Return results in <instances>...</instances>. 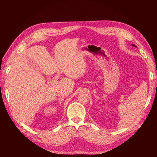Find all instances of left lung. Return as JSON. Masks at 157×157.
Here are the masks:
<instances>
[{"label": "left lung", "instance_id": "8db88e82", "mask_svg": "<svg viewBox=\"0 0 157 157\" xmlns=\"http://www.w3.org/2000/svg\"><path fill=\"white\" fill-rule=\"evenodd\" d=\"M132 46H135V45H134V44H132Z\"/></svg>", "mask_w": 157, "mask_h": 157}]
</instances>
